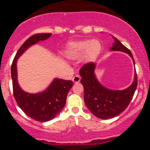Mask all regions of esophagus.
I'll list each match as a JSON object with an SVG mask.
<instances>
[{"mask_svg": "<svg viewBox=\"0 0 150 150\" xmlns=\"http://www.w3.org/2000/svg\"><path fill=\"white\" fill-rule=\"evenodd\" d=\"M80 81H81V77L79 75H75L72 78V81H73L74 83H78L80 82Z\"/></svg>", "mask_w": 150, "mask_h": 150, "instance_id": "1", "label": "esophagus"}]
</instances>
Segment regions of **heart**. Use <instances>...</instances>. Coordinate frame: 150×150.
Here are the masks:
<instances>
[{
    "label": "heart",
    "mask_w": 150,
    "mask_h": 150,
    "mask_svg": "<svg viewBox=\"0 0 150 150\" xmlns=\"http://www.w3.org/2000/svg\"><path fill=\"white\" fill-rule=\"evenodd\" d=\"M102 50L101 43L97 40H82L69 42L64 48V56L69 60H77L85 55L88 59H93Z\"/></svg>",
    "instance_id": "obj_1"
}]
</instances>
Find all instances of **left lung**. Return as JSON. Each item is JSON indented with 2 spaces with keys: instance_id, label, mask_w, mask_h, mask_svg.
I'll use <instances>...</instances> for the list:
<instances>
[{
  "instance_id": "left-lung-1",
  "label": "left lung",
  "mask_w": 150,
  "mask_h": 150,
  "mask_svg": "<svg viewBox=\"0 0 150 150\" xmlns=\"http://www.w3.org/2000/svg\"><path fill=\"white\" fill-rule=\"evenodd\" d=\"M113 38L115 41L110 51L127 53L135 65L130 50L115 37ZM96 66V63L88 62L83 66L79 72L82 77L81 83L84 88L85 104L91 112L98 118H112L123 112L132 99L137 87V72L135 70L134 81L129 87L123 90H111L104 87L98 81L95 74Z\"/></svg>"
}]
</instances>
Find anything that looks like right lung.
I'll use <instances>...</instances> for the list:
<instances>
[{"label": "right lung", "mask_w": 150, "mask_h": 150, "mask_svg": "<svg viewBox=\"0 0 150 150\" xmlns=\"http://www.w3.org/2000/svg\"><path fill=\"white\" fill-rule=\"evenodd\" d=\"M51 33L35 34L29 38L16 52L11 65V79L15 100L22 111L31 118L39 122L54 119L64 108L72 81L54 78L43 91L31 93L25 91L19 86L17 79V60L33 45L49 38Z\"/></svg>", "instance_id": "add662e5"}]
</instances>
